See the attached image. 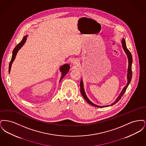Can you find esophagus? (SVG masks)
I'll return each mask as SVG.
<instances>
[{"mask_svg":"<svg viewBox=\"0 0 146 146\" xmlns=\"http://www.w3.org/2000/svg\"><path fill=\"white\" fill-rule=\"evenodd\" d=\"M73 64L75 66H79V60L78 59H76L74 60V61L73 62Z\"/></svg>","mask_w":146,"mask_h":146,"instance_id":"34e87169","label":"esophagus"}]
</instances>
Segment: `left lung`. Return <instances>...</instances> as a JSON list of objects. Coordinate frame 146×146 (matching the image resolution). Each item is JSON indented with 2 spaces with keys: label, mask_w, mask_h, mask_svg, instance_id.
I'll use <instances>...</instances> for the list:
<instances>
[{
  "label": "left lung",
  "mask_w": 146,
  "mask_h": 146,
  "mask_svg": "<svg viewBox=\"0 0 146 146\" xmlns=\"http://www.w3.org/2000/svg\"><path fill=\"white\" fill-rule=\"evenodd\" d=\"M121 45H122V47L124 49V51H125V54H126L127 57V59H128V68H127V84L126 85L125 87L123 89L122 91H121L120 94H119V95L118 96L117 98L115 100V101L113 102L110 106L108 105V106H98L97 104H93L90 100L88 98V97H87L86 93L85 92V90L84 88V84L83 80L81 79L80 81V92L82 95V96H83L84 99L86 101V102L88 103H89V104L91 105H92L95 107H100V108H104V107H109V106H113L114 104H115L116 103H117L118 101L120 100V99L121 98V97L123 96V95L124 94V93L126 91V90L127 89L129 84L130 83L131 80V78H132V70H131V67H132V57L131 54L130 53V51L127 49L126 46V42H125V39L124 38H123L121 39Z\"/></svg>",
  "instance_id": "8db88e82"
}]
</instances>
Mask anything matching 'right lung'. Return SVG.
Listing matches in <instances>:
<instances>
[{
  "mask_svg": "<svg viewBox=\"0 0 146 146\" xmlns=\"http://www.w3.org/2000/svg\"><path fill=\"white\" fill-rule=\"evenodd\" d=\"M27 36H28V35H25V36L23 38V39H22V40H21V42H20L19 44H17V45L16 46V47L14 48L13 52L12 58H11V61H10V64H9V73H10V72L11 65H12L13 63L14 62V61L15 60V58H16V55H17L18 51H19V50L21 49V48L23 46V45L25 44V43L26 42ZM70 64H67V63L63 64L62 66H61V67H60V72H61V77L60 82H61V80H62V79L66 75V74L68 72V71L70 70Z\"/></svg>",
  "mask_w": 146,
  "mask_h": 146,
  "instance_id": "right-lung-1",
  "label": "right lung"
}]
</instances>
